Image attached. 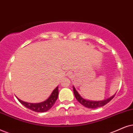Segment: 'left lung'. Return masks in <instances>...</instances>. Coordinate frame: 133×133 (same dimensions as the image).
<instances>
[{"label":"left lung","instance_id":"1","mask_svg":"<svg viewBox=\"0 0 133 133\" xmlns=\"http://www.w3.org/2000/svg\"><path fill=\"white\" fill-rule=\"evenodd\" d=\"M73 90L76 99L82 105H83V106L90 109H96L98 108V107L104 106L105 104H107L108 102H110V101L114 98V97L115 96V95H113L111 97H110L109 98H107L106 99H104L102 101H91L83 98V97L80 96V94L78 93V92L76 90V89H75L74 87H73Z\"/></svg>","mask_w":133,"mask_h":133}]
</instances>
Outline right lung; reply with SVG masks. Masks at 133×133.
I'll return each instance as SVG.
<instances>
[{
    "instance_id": "obj_1",
    "label": "right lung",
    "mask_w": 133,
    "mask_h": 133,
    "mask_svg": "<svg viewBox=\"0 0 133 133\" xmlns=\"http://www.w3.org/2000/svg\"><path fill=\"white\" fill-rule=\"evenodd\" d=\"M58 87H57L54 90L52 91L51 95L46 100L44 101L38 102V103H29V102H26L19 99L18 97H17L18 100L19 101L21 104H23L24 107L29 109H31L32 111L36 112H45L48 111L50 109L53 107L54 105L55 102L58 99Z\"/></svg>"
}]
</instances>
